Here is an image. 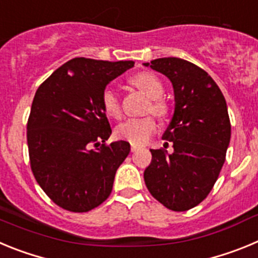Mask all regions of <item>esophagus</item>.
<instances>
[{"mask_svg":"<svg viewBox=\"0 0 258 258\" xmlns=\"http://www.w3.org/2000/svg\"><path fill=\"white\" fill-rule=\"evenodd\" d=\"M138 149H140V146H138V145H132V151H137V150H138Z\"/></svg>","mask_w":258,"mask_h":258,"instance_id":"34e87169","label":"esophagus"}]
</instances>
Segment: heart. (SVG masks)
<instances>
[{"label":"heart","instance_id":"obj_1","mask_svg":"<svg viewBox=\"0 0 258 258\" xmlns=\"http://www.w3.org/2000/svg\"><path fill=\"white\" fill-rule=\"evenodd\" d=\"M131 84L150 98V104L147 107L150 112L157 117H163L166 115V104L161 99V95L164 94V86L155 75L147 72L136 75L131 79ZM102 106L104 112L111 117L117 118L121 115L120 99L112 89H106L103 92ZM155 129H156V122L154 118L147 116L141 118H129L116 127V134L133 145H143L149 141Z\"/></svg>","mask_w":258,"mask_h":258}]
</instances>
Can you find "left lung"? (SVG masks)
I'll return each mask as SVG.
<instances>
[{
	"label": "left lung",
	"instance_id": "1",
	"mask_svg": "<svg viewBox=\"0 0 258 258\" xmlns=\"http://www.w3.org/2000/svg\"><path fill=\"white\" fill-rule=\"evenodd\" d=\"M145 66L168 77L174 92V113L163 134L174 151L150 150L145 183L168 209L188 211L208 197L225 163L231 137L226 101L214 80L194 63L159 58Z\"/></svg>",
	"mask_w": 258,
	"mask_h": 258
}]
</instances>
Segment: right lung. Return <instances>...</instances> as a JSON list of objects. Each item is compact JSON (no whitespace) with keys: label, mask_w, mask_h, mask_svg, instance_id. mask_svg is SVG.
Masks as SVG:
<instances>
[{"label":"right lung","mask_w":258,"mask_h":258,"mask_svg":"<svg viewBox=\"0 0 258 258\" xmlns=\"http://www.w3.org/2000/svg\"><path fill=\"white\" fill-rule=\"evenodd\" d=\"M133 60L75 58L41 84L27 124L29 160L47 197L71 212H89L109 197L126 141L106 145L112 131L102 94Z\"/></svg>","instance_id":"obj_1"}]
</instances>
